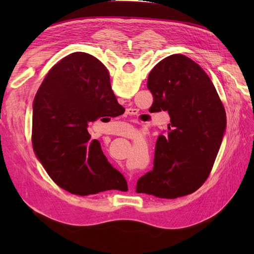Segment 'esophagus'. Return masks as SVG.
<instances>
[{
    "instance_id": "obj_1",
    "label": "esophagus",
    "mask_w": 254,
    "mask_h": 254,
    "mask_svg": "<svg viewBox=\"0 0 254 254\" xmlns=\"http://www.w3.org/2000/svg\"><path fill=\"white\" fill-rule=\"evenodd\" d=\"M127 116H134V115H136V110H134V109H127Z\"/></svg>"
}]
</instances>
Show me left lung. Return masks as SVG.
<instances>
[{"instance_id": "1", "label": "left lung", "mask_w": 254, "mask_h": 254, "mask_svg": "<svg viewBox=\"0 0 254 254\" xmlns=\"http://www.w3.org/2000/svg\"><path fill=\"white\" fill-rule=\"evenodd\" d=\"M152 112L167 111L168 131L159 135L154 168L137 181L136 192L163 198L187 195L201 187L213 168L226 127V112L212 80L182 55H172L150 71Z\"/></svg>"}]
</instances>
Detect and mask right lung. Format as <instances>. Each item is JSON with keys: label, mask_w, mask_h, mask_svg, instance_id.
<instances>
[{"label": "right lung", "mask_w": 254, "mask_h": 254, "mask_svg": "<svg viewBox=\"0 0 254 254\" xmlns=\"http://www.w3.org/2000/svg\"><path fill=\"white\" fill-rule=\"evenodd\" d=\"M118 108L109 72L88 53H72L48 73L34 100L32 146L63 190L84 196L126 181L87 131L90 122Z\"/></svg>", "instance_id": "add662e5"}]
</instances>
